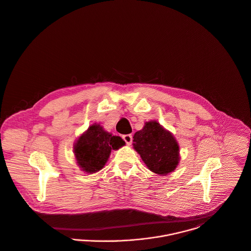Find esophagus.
I'll return each mask as SVG.
<instances>
[{
  "mask_svg": "<svg viewBox=\"0 0 251 251\" xmlns=\"http://www.w3.org/2000/svg\"><path fill=\"white\" fill-rule=\"evenodd\" d=\"M122 139L124 140V142L128 145V146H130L131 144H132V141H133V136L132 135H124V136H122Z\"/></svg>",
  "mask_w": 251,
  "mask_h": 251,
  "instance_id": "esophagus-1",
  "label": "esophagus"
}]
</instances>
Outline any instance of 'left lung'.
I'll return each instance as SVG.
<instances>
[{"mask_svg":"<svg viewBox=\"0 0 251 251\" xmlns=\"http://www.w3.org/2000/svg\"><path fill=\"white\" fill-rule=\"evenodd\" d=\"M133 146L151 172L167 176L179 163V147L173 134L157 121L147 122L135 133Z\"/></svg>","mask_w":251,"mask_h":251,"instance_id":"1","label":"left lung"}]
</instances>
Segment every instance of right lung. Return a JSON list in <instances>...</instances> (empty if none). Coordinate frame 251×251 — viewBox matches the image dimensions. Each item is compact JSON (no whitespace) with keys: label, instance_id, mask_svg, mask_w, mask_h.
I'll list each match as a JSON object with an SVG mask.
<instances>
[{"label":"right lung","instance_id":"1","mask_svg":"<svg viewBox=\"0 0 251 251\" xmlns=\"http://www.w3.org/2000/svg\"><path fill=\"white\" fill-rule=\"evenodd\" d=\"M124 145L120 137L112 136L95 123L77 139L74 153L81 170L93 174L103 168L112 150H119Z\"/></svg>","mask_w":251,"mask_h":251}]
</instances>
